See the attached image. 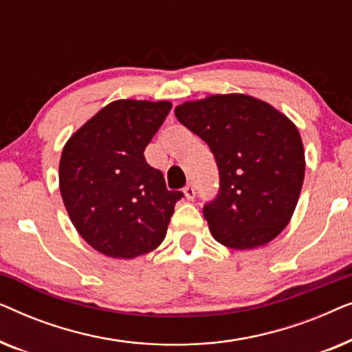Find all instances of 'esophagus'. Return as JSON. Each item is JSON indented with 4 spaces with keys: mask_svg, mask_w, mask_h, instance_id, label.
Listing matches in <instances>:
<instances>
[{
    "mask_svg": "<svg viewBox=\"0 0 352 352\" xmlns=\"http://www.w3.org/2000/svg\"><path fill=\"white\" fill-rule=\"evenodd\" d=\"M184 195L187 200H194L195 195H197V190H195V186L194 184H187L184 187Z\"/></svg>",
    "mask_w": 352,
    "mask_h": 352,
    "instance_id": "1",
    "label": "esophagus"
}]
</instances>
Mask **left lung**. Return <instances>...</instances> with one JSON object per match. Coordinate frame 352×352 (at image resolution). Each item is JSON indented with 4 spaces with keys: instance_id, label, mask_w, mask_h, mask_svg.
Listing matches in <instances>:
<instances>
[{
    "instance_id": "obj_1",
    "label": "left lung",
    "mask_w": 352,
    "mask_h": 352,
    "mask_svg": "<svg viewBox=\"0 0 352 352\" xmlns=\"http://www.w3.org/2000/svg\"><path fill=\"white\" fill-rule=\"evenodd\" d=\"M176 118L206 142L219 190L204 216L214 240L235 250L276 239L296 208L305 151L285 115L247 94H216L177 105Z\"/></svg>"
}]
</instances>
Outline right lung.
Masks as SVG:
<instances>
[{
	"mask_svg": "<svg viewBox=\"0 0 352 352\" xmlns=\"http://www.w3.org/2000/svg\"><path fill=\"white\" fill-rule=\"evenodd\" d=\"M171 110L166 100L120 99L88 120L62 151L60 195L72 223L94 250L131 259L155 250L184 194L168 190L144 157Z\"/></svg>",
	"mask_w": 352,
	"mask_h": 352,
	"instance_id": "obj_1",
	"label": "right lung"
}]
</instances>
